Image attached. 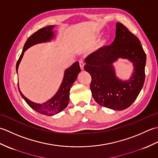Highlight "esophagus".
Returning a JSON list of instances; mask_svg holds the SVG:
<instances>
[{
  "instance_id": "34e87169",
  "label": "esophagus",
  "mask_w": 158,
  "mask_h": 158,
  "mask_svg": "<svg viewBox=\"0 0 158 158\" xmlns=\"http://www.w3.org/2000/svg\"><path fill=\"white\" fill-rule=\"evenodd\" d=\"M84 65H85V64H84V62H83V60H80V61H79V66H80V68H81V69L82 70H84Z\"/></svg>"
}]
</instances>
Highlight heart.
<instances>
[{"instance_id":"obj_1","label":"heart","mask_w":158,"mask_h":158,"mask_svg":"<svg viewBox=\"0 0 158 158\" xmlns=\"http://www.w3.org/2000/svg\"><path fill=\"white\" fill-rule=\"evenodd\" d=\"M100 36V33L98 32H96L94 35V38L96 39ZM109 45V40L106 38H102L100 39L95 44L94 47L93 48V53H95L97 55H100V53H102L103 51H105V49L107 48V46Z\"/></svg>"}]
</instances>
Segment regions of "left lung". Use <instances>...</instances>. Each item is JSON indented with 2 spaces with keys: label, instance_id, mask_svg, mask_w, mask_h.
<instances>
[{
  "label": "left lung",
  "instance_id": "left-lung-1",
  "mask_svg": "<svg viewBox=\"0 0 158 158\" xmlns=\"http://www.w3.org/2000/svg\"><path fill=\"white\" fill-rule=\"evenodd\" d=\"M119 59L133 64L131 78L122 80L113 64ZM85 70L90 74V89L95 101L115 110L129 107L139 96L145 82L146 54L139 39L122 23H116L115 38L100 55L92 53L85 59Z\"/></svg>",
  "mask_w": 158,
  "mask_h": 158
}]
</instances>
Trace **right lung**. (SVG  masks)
<instances>
[{
  "instance_id": "add662e5",
  "label": "right lung",
  "mask_w": 158,
  "mask_h": 158,
  "mask_svg": "<svg viewBox=\"0 0 158 158\" xmlns=\"http://www.w3.org/2000/svg\"><path fill=\"white\" fill-rule=\"evenodd\" d=\"M55 27H56V26L54 25L46 26V27L39 30L37 32H35L28 39L25 43L24 46H23L22 52L19 56V58L16 64L17 73H18V67L23 58V56L24 54V52L33 45L39 44V43L51 41L52 40L54 39L55 36ZM80 72H81V69H80L78 62H75L69 68L66 69L64 70V73L62 82L60 86L58 92L56 93V94L52 98H50L48 101L43 104L34 102L26 98L22 93L21 90L19 88V84H18L19 94L22 98L24 99L26 103L32 109L36 110V112L45 115H54L56 114L61 112L68 106L69 102L70 89L71 88L74 82L75 81L77 76H78Z\"/></svg>"
}]
</instances>
